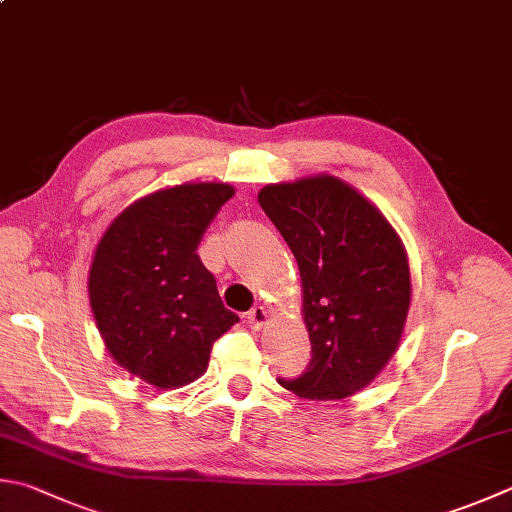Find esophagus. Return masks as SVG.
Returning a JSON list of instances; mask_svg holds the SVG:
<instances>
[{
    "label": "esophagus",
    "instance_id": "esophagus-1",
    "mask_svg": "<svg viewBox=\"0 0 512 512\" xmlns=\"http://www.w3.org/2000/svg\"><path fill=\"white\" fill-rule=\"evenodd\" d=\"M247 323H249V327H252V330H263L265 327V323H267V312H265V307H260V305H256L254 310H249L247 312Z\"/></svg>",
    "mask_w": 512,
    "mask_h": 512
}]
</instances>
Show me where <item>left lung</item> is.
I'll return each mask as SVG.
<instances>
[{"instance_id":"1","label":"left lung","mask_w":512,"mask_h":512,"mask_svg":"<svg viewBox=\"0 0 512 512\" xmlns=\"http://www.w3.org/2000/svg\"><path fill=\"white\" fill-rule=\"evenodd\" d=\"M258 202L298 263L312 359L296 397L334 401L374 381L397 352L410 310L406 247L372 202L334 176L278 182Z\"/></svg>"}]
</instances>
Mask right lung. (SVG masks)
Instances as JSON below:
<instances>
[{"mask_svg":"<svg viewBox=\"0 0 512 512\" xmlns=\"http://www.w3.org/2000/svg\"><path fill=\"white\" fill-rule=\"evenodd\" d=\"M225 182H187L133 202L95 247L89 301L106 350L120 368L160 390L196 381L238 316L220 301L196 249Z\"/></svg>","mask_w":512,"mask_h":512,"instance_id":"add662e5","label":"right lung"}]
</instances>
